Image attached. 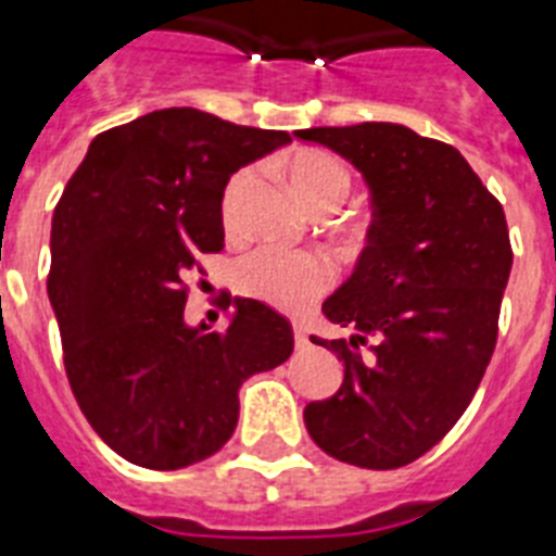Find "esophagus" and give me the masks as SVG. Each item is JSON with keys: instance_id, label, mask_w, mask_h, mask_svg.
<instances>
[{"instance_id": "34e87169", "label": "esophagus", "mask_w": 556, "mask_h": 556, "mask_svg": "<svg viewBox=\"0 0 556 556\" xmlns=\"http://www.w3.org/2000/svg\"><path fill=\"white\" fill-rule=\"evenodd\" d=\"M293 342H296V349H308V328L305 325H293Z\"/></svg>"}]
</instances>
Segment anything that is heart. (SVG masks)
<instances>
[{
  "label": "heart",
  "mask_w": 556,
  "mask_h": 556,
  "mask_svg": "<svg viewBox=\"0 0 556 556\" xmlns=\"http://www.w3.org/2000/svg\"><path fill=\"white\" fill-rule=\"evenodd\" d=\"M288 174L305 205L314 211H333L349 200L351 170L349 165L323 148H302L288 162ZM254 185V170L242 168L231 176L223 193V219L233 225L239 219L242 202ZM233 282L245 296L268 302L274 308L300 311L319 300L333 282L331 263L311 251H282L260 248L242 256L233 268Z\"/></svg>",
  "instance_id": "1"
}]
</instances>
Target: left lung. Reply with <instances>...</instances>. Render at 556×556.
Listing matches in <instances>:
<instances>
[{
  "label": "left lung",
  "instance_id": "obj_1",
  "mask_svg": "<svg viewBox=\"0 0 556 556\" xmlns=\"http://www.w3.org/2000/svg\"><path fill=\"white\" fill-rule=\"evenodd\" d=\"M363 170L374 223L325 319L349 340L311 337L345 363L340 391L305 405L325 454L359 468H403L431 451L480 388L511 274L503 205L454 146L405 125L296 130Z\"/></svg>",
  "mask_w": 556,
  "mask_h": 556
}]
</instances>
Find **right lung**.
<instances>
[{"mask_svg":"<svg viewBox=\"0 0 556 556\" xmlns=\"http://www.w3.org/2000/svg\"><path fill=\"white\" fill-rule=\"evenodd\" d=\"M286 142L288 130L165 108L102 130L59 197L48 296L67 382L134 466L176 471L216 454L242 382L291 356V323L265 302L237 300L225 331L185 325L188 277L225 245V185Z\"/></svg>","mask_w":556,"mask_h":556,"instance_id":"1","label":"right lung"}]
</instances>
